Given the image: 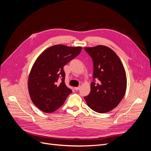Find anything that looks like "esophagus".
Returning <instances> with one entry per match:
<instances>
[{
  "label": "esophagus",
  "mask_w": 151,
  "mask_h": 151,
  "mask_svg": "<svg viewBox=\"0 0 151 151\" xmlns=\"http://www.w3.org/2000/svg\"><path fill=\"white\" fill-rule=\"evenodd\" d=\"M80 88H81L80 86H79V87H76V88H74V89H75L76 91H78V90H79Z\"/></svg>",
  "instance_id": "obj_1"
}]
</instances>
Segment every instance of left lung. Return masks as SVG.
<instances>
[{
    "label": "left lung",
    "instance_id": "obj_1",
    "mask_svg": "<svg viewBox=\"0 0 151 151\" xmlns=\"http://www.w3.org/2000/svg\"><path fill=\"white\" fill-rule=\"evenodd\" d=\"M93 61V78L91 92L84 97L88 106L96 112L112 110L120 103L127 89L125 68L115 52L110 48L98 45L85 47Z\"/></svg>",
    "mask_w": 151,
    "mask_h": 151
}]
</instances>
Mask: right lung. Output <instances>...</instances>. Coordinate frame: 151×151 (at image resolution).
Segmentation results:
<instances>
[{"mask_svg":"<svg viewBox=\"0 0 151 151\" xmlns=\"http://www.w3.org/2000/svg\"><path fill=\"white\" fill-rule=\"evenodd\" d=\"M81 47L57 45L41 53L31 68L28 91L31 101L45 113L60 108L72 93L65 84L63 67L81 53Z\"/></svg>","mask_w":151,"mask_h":151,"instance_id":"add662e5","label":"right lung"}]
</instances>
